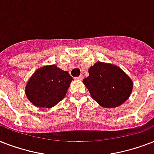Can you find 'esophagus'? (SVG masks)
<instances>
[{
    "instance_id": "obj_1",
    "label": "esophagus",
    "mask_w": 154,
    "mask_h": 154,
    "mask_svg": "<svg viewBox=\"0 0 154 154\" xmlns=\"http://www.w3.org/2000/svg\"><path fill=\"white\" fill-rule=\"evenodd\" d=\"M83 78H84V77H83V75H80L79 77H77L76 79H77V80H80V81H81V80H83Z\"/></svg>"
}]
</instances>
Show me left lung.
Here are the masks:
<instances>
[{"label":"left lung","instance_id":"obj_1","mask_svg":"<svg viewBox=\"0 0 154 154\" xmlns=\"http://www.w3.org/2000/svg\"><path fill=\"white\" fill-rule=\"evenodd\" d=\"M83 83L94 101L105 108H116L129 99L133 81L117 65L97 61L89 69Z\"/></svg>","mask_w":154,"mask_h":154}]
</instances>
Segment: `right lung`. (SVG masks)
<instances>
[{
  "label": "right lung",
  "instance_id": "obj_1",
  "mask_svg": "<svg viewBox=\"0 0 154 154\" xmlns=\"http://www.w3.org/2000/svg\"><path fill=\"white\" fill-rule=\"evenodd\" d=\"M73 80L67 71L56 65L37 69L25 86V95L32 105L39 108H52L66 95Z\"/></svg>",
  "mask_w": 154,
  "mask_h": 154
}]
</instances>
